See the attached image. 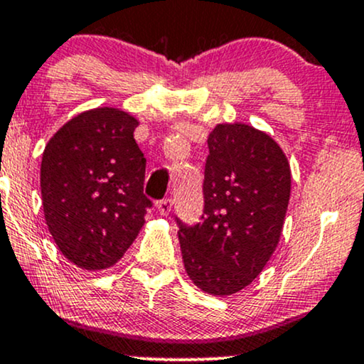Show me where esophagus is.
Segmentation results:
<instances>
[{"mask_svg": "<svg viewBox=\"0 0 364 364\" xmlns=\"http://www.w3.org/2000/svg\"><path fill=\"white\" fill-rule=\"evenodd\" d=\"M171 207H173V200L171 198H164L157 203V209H159V214L161 215H167L171 213Z\"/></svg>", "mask_w": 364, "mask_h": 364, "instance_id": "1", "label": "esophagus"}]
</instances>
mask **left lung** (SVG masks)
<instances>
[{
    "instance_id": "8db88e82",
    "label": "left lung",
    "mask_w": 364,
    "mask_h": 364,
    "mask_svg": "<svg viewBox=\"0 0 364 364\" xmlns=\"http://www.w3.org/2000/svg\"><path fill=\"white\" fill-rule=\"evenodd\" d=\"M207 145L202 223H176L190 279L223 297L250 285L273 255L292 174L278 143L249 124H218Z\"/></svg>"
}]
</instances>
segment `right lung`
<instances>
[{"label": "right lung", "instance_id": "add662e5", "mask_svg": "<svg viewBox=\"0 0 364 364\" xmlns=\"http://www.w3.org/2000/svg\"><path fill=\"white\" fill-rule=\"evenodd\" d=\"M127 112L102 107L75 115L48 141L41 195L60 252L82 269L114 266L145 225L146 161Z\"/></svg>", "mask_w": 364, "mask_h": 364}]
</instances>
